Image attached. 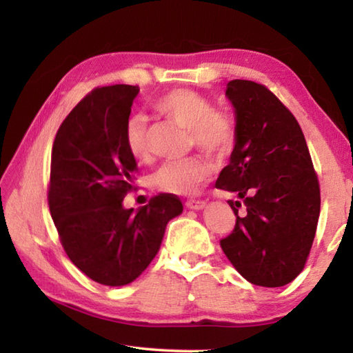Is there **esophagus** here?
<instances>
[{
    "label": "esophagus",
    "instance_id": "esophagus-1",
    "mask_svg": "<svg viewBox=\"0 0 353 353\" xmlns=\"http://www.w3.org/2000/svg\"><path fill=\"white\" fill-rule=\"evenodd\" d=\"M185 205L188 208H193V210H201V208L205 207V202L204 201H199V199H188L185 202Z\"/></svg>",
    "mask_w": 353,
    "mask_h": 353
}]
</instances>
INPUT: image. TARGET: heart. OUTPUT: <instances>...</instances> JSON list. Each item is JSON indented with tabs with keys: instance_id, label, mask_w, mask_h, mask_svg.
I'll list each match as a JSON object with an SVG mask.
<instances>
[{
	"instance_id": "obj_1",
	"label": "heart",
	"mask_w": 353,
	"mask_h": 353,
	"mask_svg": "<svg viewBox=\"0 0 353 353\" xmlns=\"http://www.w3.org/2000/svg\"><path fill=\"white\" fill-rule=\"evenodd\" d=\"M152 110L159 117L168 118L177 126L187 129L190 145L210 157L224 159L234 151L238 139L234 115L223 109H214V104L204 94L188 88H174L155 99ZM123 139L130 157L140 163L151 162L152 151L145 117H130L124 126ZM208 174V165L194 155L182 162L162 165L149 182L154 190L162 193L185 196L194 193L207 181Z\"/></svg>"
}]
</instances>
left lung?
<instances>
[{
    "label": "left lung",
    "instance_id": "1",
    "mask_svg": "<svg viewBox=\"0 0 353 353\" xmlns=\"http://www.w3.org/2000/svg\"><path fill=\"white\" fill-rule=\"evenodd\" d=\"M225 94L236 112L238 139L216 188L235 191L241 201H227L236 223L221 249L250 283L283 286L302 272L312 249L321 212L318 174L297 119L270 88L234 79Z\"/></svg>",
    "mask_w": 353,
    "mask_h": 353
}]
</instances>
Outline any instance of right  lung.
<instances>
[{
  "label": "right lung",
  "mask_w": 353,
  "mask_h": 353,
  "mask_svg": "<svg viewBox=\"0 0 353 353\" xmlns=\"http://www.w3.org/2000/svg\"><path fill=\"white\" fill-rule=\"evenodd\" d=\"M137 94L139 87L124 83L94 88L52 143L48 205L59 240L76 268L107 286L128 285L146 270L168 221L183 208L170 193L137 213L123 207L139 172L123 139Z\"/></svg>",
  "instance_id": "1"
}]
</instances>
